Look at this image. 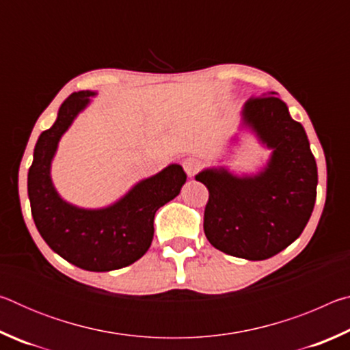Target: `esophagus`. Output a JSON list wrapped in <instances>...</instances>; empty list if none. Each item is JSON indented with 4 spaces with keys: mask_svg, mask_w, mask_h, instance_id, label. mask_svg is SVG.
I'll return each instance as SVG.
<instances>
[{
    "mask_svg": "<svg viewBox=\"0 0 350 350\" xmlns=\"http://www.w3.org/2000/svg\"><path fill=\"white\" fill-rule=\"evenodd\" d=\"M182 165H183V170H185V173L189 177H193L200 168H202V162H200L198 157H187Z\"/></svg>",
    "mask_w": 350,
    "mask_h": 350,
    "instance_id": "1",
    "label": "esophagus"
}]
</instances>
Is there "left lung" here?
<instances>
[{
	"label": "left lung",
	"instance_id": "1",
	"mask_svg": "<svg viewBox=\"0 0 350 350\" xmlns=\"http://www.w3.org/2000/svg\"><path fill=\"white\" fill-rule=\"evenodd\" d=\"M242 120L273 151L267 167L245 177L208 168L196 180L208 188L204 232L210 244L236 258L262 260L303 233L315 205L318 171L303 125L281 98L252 97Z\"/></svg>",
	"mask_w": 350,
	"mask_h": 350
}]
</instances>
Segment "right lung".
I'll list each match as a JSON object with an SVG mask.
<instances>
[{
    "label": "right lung",
    "mask_w": 350,
    "mask_h": 350,
    "mask_svg": "<svg viewBox=\"0 0 350 350\" xmlns=\"http://www.w3.org/2000/svg\"><path fill=\"white\" fill-rule=\"evenodd\" d=\"M96 92H74L64 100L54 125L40 134L27 174L33 222L41 238L68 262L90 271L117 270L148 252L154 236V215L180 193L187 174L173 163L139 182L116 204L85 210L58 196L51 163L58 142Z\"/></svg>",
    "instance_id": "obj_1"
}]
</instances>
